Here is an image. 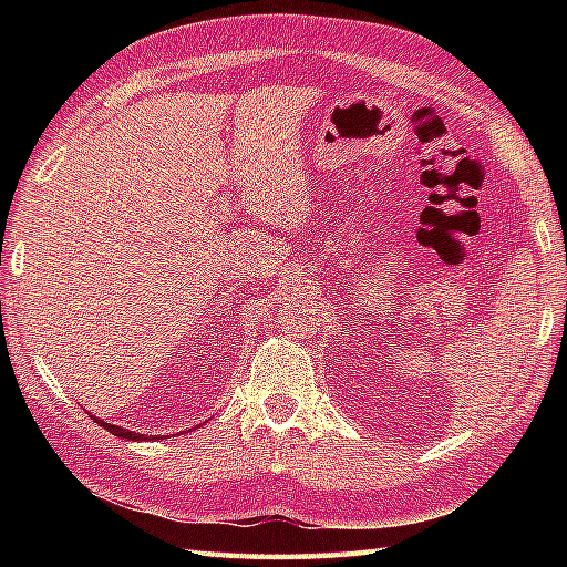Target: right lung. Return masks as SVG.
<instances>
[{"instance_id":"obj_1","label":"right lung","mask_w":567,"mask_h":567,"mask_svg":"<svg viewBox=\"0 0 567 567\" xmlns=\"http://www.w3.org/2000/svg\"><path fill=\"white\" fill-rule=\"evenodd\" d=\"M94 421H97L100 426H104L106 431L114 433V436H118V439H128V441H141V439H146V436H143V433H134V431H126V429H122V426L106 424V421H102V419H94Z\"/></svg>"}]
</instances>
